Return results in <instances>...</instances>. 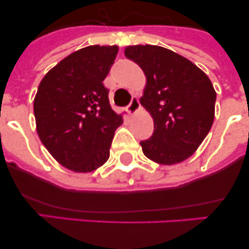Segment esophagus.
<instances>
[{
  "label": "esophagus",
  "mask_w": 249,
  "mask_h": 249,
  "mask_svg": "<svg viewBox=\"0 0 249 249\" xmlns=\"http://www.w3.org/2000/svg\"><path fill=\"white\" fill-rule=\"evenodd\" d=\"M127 109H129V112L131 113V114H135V113H137L141 109L140 101H139V99H137L136 96L132 97V100H131V102H130V105H129V107H127Z\"/></svg>",
  "instance_id": "34e87169"
}]
</instances>
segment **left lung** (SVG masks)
I'll use <instances>...</instances> for the list:
<instances>
[{"label":"left lung","mask_w":249,"mask_h":249,"mask_svg":"<svg viewBox=\"0 0 249 249\" xmlns=\"http://www.w3.org/2000/svg\"><path fill=\"white\" fill-rule=\"evenodd\" d=\"M125 56L144 72L141 105L154 120V132L142 141L143 154L160 165H175L194 154L214 120L215 90L190 60L159 46L125 48Z\"/></svg>","instance_id":"left-lung-1"}]
</instances>
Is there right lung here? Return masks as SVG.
<instances>
[{
  "mask_svg": "<svg viewBox=\"0 0 249 249\" xmlns=\"http://www.w3.org/2000/svg\"><path fill=\"white\" fill-rule=\"evenodd\" d=\"M117 54V46L82 48L39 83L34 100L37 134L52 157L71 171L87 173L102 166L123 124L102 83Z\"/></svg>",
  "mask_w": 249,
  "mask_h": 249,
  "instance_id": "right-lung-1",
  "label": "right lung"
}]
</instances>
